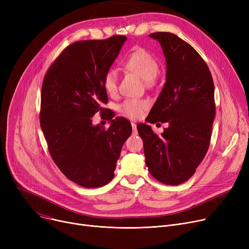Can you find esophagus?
<instances>
[{
	"label": "esophagus",
	"instance_id": "obj_1",
	"mask_svg": "<svg viewBox=\"0 0 249 249\" xmlns=\"http://www.w3.org/2000/svg\"><path fill=\"white\" fill-rule=\"evenodd\" d=\"M131 126H132V132H133V134H137V127H136V124H135V123H131Z\"/></svg>",
	"mask_w": 249,
	"mask_h": 249
}]
</instances>
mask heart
<instances>
[{"instance_id": "heart-1", "label": "heart", "mask_w": 249, "mask_h": 249, "mask_svg": "<svg viewBox=\"0 0 249 249\" xmlns=\"http://www.w3.org/2000/svg\"><path fill=\"white\" fill-rule=\"evenodd\" d=\"M124 67L129 71L137 74L146 85L152 84L160 71V64L148 51L143 48H137L124 61ZM103 88L110 96L118 93V74L115 71L110 70L103 76ZM149 103L143 99H126L123 101L118 110L130 119H138L148 109Z\"/></svg>"}]
</instances>
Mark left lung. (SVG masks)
<instances>
[{"mask_svg":"<svg viewBox=\"0 0 249 249\" xmlns=\"http://www.w3.org/2000/svg\"><path fill=\"white\" fill-rule=\"evenodd\" d=\"M166 59V82L146 120L168 123L160 135L138 124L151 176L176 186L188 180L205 158L215 117L214 83L207 63L188 42L169 32L149 34Z\"/></svg>","mask_w":249,"mask_h":249,"instance_id":"1","label":"left lung"}]
</instances>
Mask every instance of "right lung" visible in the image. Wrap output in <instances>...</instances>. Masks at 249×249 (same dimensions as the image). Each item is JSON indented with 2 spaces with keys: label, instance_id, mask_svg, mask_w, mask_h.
<instances>
[{
  "label": "right lung",
  "instance_id": "1",
  "mask_svg": "<svg viewBox=\"0 0 249 249\" xmlns=\"http://www.w3.org/2000/svg\"><path fill=\"white\" fill-rule=\"evenodd\" d=\"M125 40L124 35H114L75 41L50 64L42 82L39 120L49 154L65 177L84 188H100L113 179L132 132L126 118L113 119L111 110L103 107L108 103L103 76ZM98 111L110 120V127L92 125Z\"/></svg>",
  "mask_w": 249,
  "mask_h": 249
}]
</instances>
